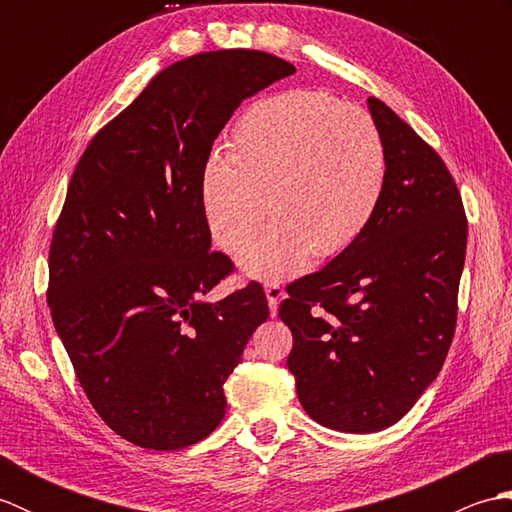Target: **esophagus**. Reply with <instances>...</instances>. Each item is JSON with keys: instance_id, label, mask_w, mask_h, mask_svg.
<instances>
[{"instance_id": "obj_1", "label": "esophagus", "mask_w": 512, "mask_h": 512, "mask_svg": "<svg viewBox=\"0 0 512 512\" xmlns=\"http://www.w3.org/2000/svg\"><path fill=\"white\" fill-rule=\"evenodd\" d=\"M266 299H268V306H270V314H277V308H279V301L284 299V288H281L277 281H270V284H266Z\"/></svg>"}]
</instances>
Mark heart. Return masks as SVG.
I'll list each match as a JSON object with an SVG mask.
<instances>
[{
  "label": "heart",
  "instance_id": "obj_1",
  "mask_svg": "<svg viewBox=\"0 0 512 512\" xmlns=\"http://www.w3.org/2000/svg\"><path fill=\"white\" fill-rule=\"evenodd\" d=\"M387 154L374 118L312 90L257 101L237 118L228 154L202 173V211L224 250L242 248L268 209L275 213L239 264L277 279L314 257L341 253L378 209Z\"/></svg>",
  "mask_w": 512,
  "mask_h": 512
}]
</instances>
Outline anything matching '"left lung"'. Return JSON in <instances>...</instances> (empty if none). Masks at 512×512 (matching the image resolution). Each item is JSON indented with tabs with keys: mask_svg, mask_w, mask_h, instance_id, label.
Returning <instances> with one entry per match:
<instances>
[{
	"mask_svg": "<svg viewBox=\"0 0 512 512\" xmlns=\"http://www.w3.org/2000/svg\"><path fill=\"white\" fill-rule=\"evenodd\" d=\"M387 182L365 231L286 288L288 369L301 407L334 431L374 433L416 405L453 341L466 215L442 158L402 118L367 101Z\"/></svg>",
	"mask_w": 512,
	"mask_h": 512,
	"instance_id": "1",
	"label": "left lung"
}]
</instances>
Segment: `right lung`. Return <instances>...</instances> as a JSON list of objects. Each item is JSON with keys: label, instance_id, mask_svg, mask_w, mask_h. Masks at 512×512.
Listing matches in <instances>:
<instances>
[{"label": "right lung", "instance_id": "right-lung-1", "mask_svg": "<svg viewBox=\"0 0 512 512\" xmlns=\"http://www.w3.org/2000/svg\"><path fill=\"white\" fill-rule=\"evenodd\" d=\"M295 74L259 50L193 54L92 138L50 244L48 306L107 427L176 451L217 429L224 383L268 319L257 281L206 301L233 262L211 250L202 173L244 99Z\"/></svg>", "mask_w": 512, "mask_h": 512}]
</instances>
